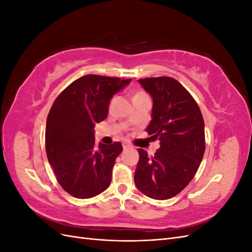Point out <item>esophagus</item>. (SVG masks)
<instances>
[{
	"instance_id": "1",
	"label": "esophagus",
	"mask_w": 252,
	"mask_h": 252,
	"mask_svg": "<svg viewBox=\"0 0 252 252\" xmlns=\"http://www.w3.org/2000/svg\"><path fill=\"white\" fill-rule=\"evenodd\" d=\"M122 145H123V148H124V149H127V148L130 147V145H129L127 142H124Z\"/></svg>"
}]
</instances>
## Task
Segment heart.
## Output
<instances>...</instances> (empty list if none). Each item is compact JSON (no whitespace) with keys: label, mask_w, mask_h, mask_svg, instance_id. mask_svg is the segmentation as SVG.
Returning a JSON list of instances; mask_svg holds the SVG:
<instances>
[{"label":"heart","mask_w":252,"mask_h":252,"mask_svg":"<svg viewBox=\"0 0 252 252\" xmlns=\"http://www.w3.org/2000/svg\"><path fill=\"white\" fill-rule=\"evenodd\" d=\"M144 94H145V93H143V91H136L133 97H138V96H141V95H144Z\"/></svg>","instance_id":"heart-1"}]
</instances>
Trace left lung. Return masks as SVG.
I'll use <instances>...</instances> for the list:
<instances>
[{"instance_id": "1", "label": "left lung", "mask_w": 252, "mask_h": 252, "mask_svg": "<svg viewBox=\"0 0 252 252\" xmlns=\"http://www.w3.org/2000/svg\"><path fill=\"white\" fill-rule=\"evenodd\" d=\"M154 100L151 122L146 131L159 141L154 157L138 149L135 186L155 200H168L184 189L194 177L205 152L202 112L192 95L169 77L140 79Z\"/></svg>"}]
</instances>
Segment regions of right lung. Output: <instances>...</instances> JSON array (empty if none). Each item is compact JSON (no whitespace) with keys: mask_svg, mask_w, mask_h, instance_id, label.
<instances>
[{"mask_svg":"<svg viewBox=\"0 0 252 252\" xmlns=\"http://www.w3.org/2000/svg\"><path fill=\"white\" fill-rule=\"evenodd\" d=\"M130 81L84 75L52 104L45 130L46 155L59 184L70 195L89 199L109 187L112 167L123 146L120 142L97 145L94 126L107 117L113 94Z\"/></svg>","mask_w":252,"mask_h":252,"instance_id":"add662e5","label":"right lung"}]
</instances>
